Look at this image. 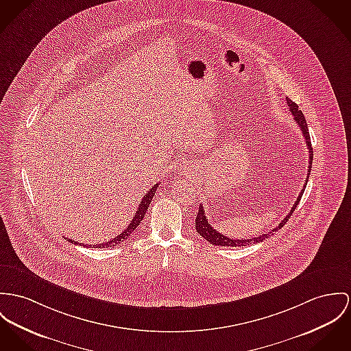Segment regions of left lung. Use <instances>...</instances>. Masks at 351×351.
I'll list each match as a JSON object with an SVG mask.
<instances>
[{"mask_svg": "<svg viewBox=\"0 0 351 351\" xmlns=\"http://www.w3.org/2000/svg\"><path fill=\"white\" fill-rule=\"evenodd\" d=\"M287 104H289V108H290L293 116H294V120L297 121V124L299 125L302 134H303V137H304V140H306L307 149H308V171H307L306 184L303 186V189H300V193H299V196H298L297 200H295V203H294V206H293V208L290 210V213L287 214V216H286L275 228L271 230L270 232L262 234V235H259V237H256V238H252V239H244V241H243V239L227 238V237H224L223 234H219L216 230H214V227L208 223V219L206 217V214H204V208H203V206L200 204V206H199V213H197V216H196V219H195V227H196V231L200 234V237H203L207 242H210L211 244H215V245H221V247H223V245H227V247H243V245H248V244H251V243L263 242L265 239L270 238L271 235H272L275 231L280 230V228L286 224V221L290 219V216L293 215V213L295 211L298 203H299V200H300V197H302V195H303V192H304V189H306V186H307V180H308V175H310V171H311L313 155H314V154H313V147H311V140H310V135H308L307 123H306V119H304L303 113L298 109L297 104H295L294 101H291L289 97H287Z\"/></svg>", "mask_w": 351, "mask_h": 351, "instance_id": "obj_1", "label": "left lung"}]
</instances>
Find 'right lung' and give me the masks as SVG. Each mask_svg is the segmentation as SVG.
Here are the masks:
<instances>
[{"instance_id": "add662e5", "label": "right lung", "mask_w": 351, "mask_h": 351, "mask_svg": "<svg viewBox=\"0 0 351 351\" xmlns=\"http://www.w3.org/2000/svg\"><path fill=\"white\" fill-rule=\"evenodd\" d=\"M158 187H159V184H155L152 189H149V191L144 195V197L141 199V202H140V204H138V208H137V211H136V215L134 216V219L131 220V223L128 224V227H127L120 235L114 237L113 239H110V241H108L107 243L96 244L95 247H96V248L113 247V245H117V244L124 242L125 239H128V237L135 231L136 228H137V226L140 224V221L144 219V215H145V213H147V210H148V207H149V204H151V202H152V199H154V196H155V193H156ZM68 241L71 243H75V244H79V243L75 242V241H72V239H68ZM82 245H85V244H82ZM90 247H92V245H90Z\"/></svg>"}]
</instances>
